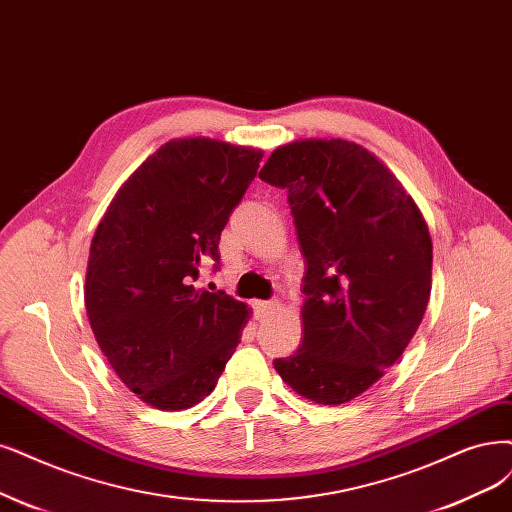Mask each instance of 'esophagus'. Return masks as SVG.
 Wrapping results in <instances>:
<instances>
[{
    "mask_svg": "<svg viewBox=\"0 0 512 512\" xmlns=\"http://www.w3.org/2000/svg\"><path fill=\"white\" fill-rule=\"evenodd\" d=\"M278 306H280V304H278V299H270V301H255V314H257L259 318H263V316L272 314Z\"/></svg>",
    "mask_w": 512,
    "mask_h": 512,
    "instance_id": "obj_1",
    "label": "esophagus"
}]
</instances>
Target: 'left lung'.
<instances>
[{
    "mask_svg": "<svg viewBox=\"0 0 512 512\" xmlns=\"http://www.w3.org/2000/svg\"><path fill=\"white\" fill-rule=\"evenodd\" d=\"M259 179L287 189L304 255V339L274 367L323 405L363 394L405 352L430 297L432 240L403 185L361 145L278 147Z\"/></svg>",
    "mask_w": 512,
    "mask_h": 512,
    "instance_id": "1",
    "label": "left lung"
}]
</instances>
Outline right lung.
<instances>
[{
    "instance_id": "right-lung-1",
    "label": "right lung",
    "mask_w": 512,
    "mask_h": 512,
    "mask_svg": "<svg viewBox=\"0 0 512 512\" xmlns=\"http://www.w3.org/2000/svg\"><path fill=\"white\" fill-rule=\"evenodd\" d=\"M261 156L200 137L168 141L94 232L84 289L92 333L120 380L158 409L200 403L240 342L249 308L196 280L219 270L221 232Z\"/></svg>"
}]
</instances>
